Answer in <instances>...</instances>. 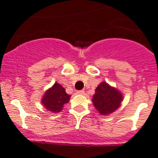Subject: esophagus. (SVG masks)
Here are the masks:
<instances>
[{
  "mask_svg": "<svg viewBox=\"0 0 158 158\" xmlns=\"http://www.w3.org/2000/svg\"><path fill=\"white\" fill-rule=\"evenodd\" d=\"M77 94H80V95L85 94V91H84V90H79V91H77Z\"/></svg>",
  "mask_w": 158,
  "mask_h": 158,
  "instance_id": "obj_1",
  "label": "esophagus"
}]
</instances>
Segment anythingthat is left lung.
Instances as JSON below:
<instances>
[{"instance_id": "left-lung-1", "label": "left lung", "mask_w": 158, "mask_h": 158, "mask_svg": "<svg viewBox=\"0 0 158 158\" xmlns=\"http://www.w3.org/2000/svg\"><path fill=\"white\" fill-rule=\"evenodd\" d=\"M122 100V94L106 82H102L96 88L93 99L95 107L102 115L115 111L120 106Z\"/></svg>"}]
</instances>
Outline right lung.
I'll list each match as a JSON object with an SVG mask.
<instances>
[{
	"label": "right lung",
	"instance_id": "1",
	"mask_svg": "<svg viewBox=\"0 0 158 158\" xmlns=\"http://www.w3.org/2000/svg\"><path fill=\"white\" fill-rule=\"evenodd\" d=\"M70 95L67 94L65 89L58 83H55L52 88L46 92L42 103L48 111L59 112L62 110L65 104L69 101Z\"/></svg>",
	"mask_w": 158,
	"mask_h": 158
}]
</instances>
